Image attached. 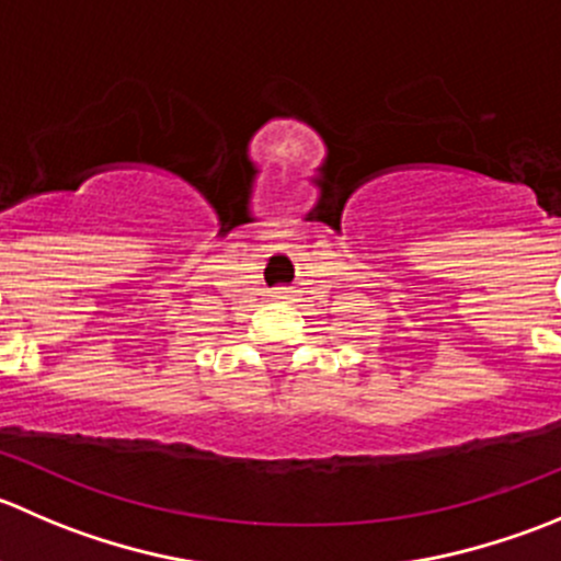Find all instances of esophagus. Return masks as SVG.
Listing matches in <instances>:
<instances>
[{
  "label": "esophagus",
  "mask_w": 561,
  "mask_h": 561,
  "mask_svg": "<svg viewBox=\"0 0 561 561\" xmlns=\"http://www.w3.org/2000/svg\"><path fill=\"white\" fill-rule=\"evenodd\" d=\"M271 296H274L276 301H285V298H290V290H287V287H274V290H271Z\"/></svg>",
  "instance_id": "esophagus-1"
}]
</instances>
